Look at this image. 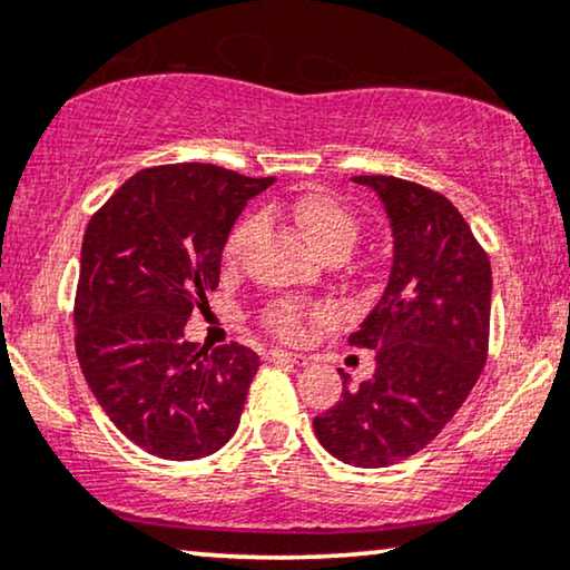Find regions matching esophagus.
<instances>
[{
  "label": "esophagus",
  "instance_id": "obj_1",
  "mask_svg": "<svg viewBox=\"0 0 570 570\" xmlns=\"http://www.w3.org/2000/svg\"><path fill=\"white\" fill-rule=\"evenodd\" d=\"M268 356L273 362H292V364H307L309 360L305 354H294V352H284V348H271Z\"/></svg>",
  "mask_w": 570,
  "mask_h": 570
}]
</instances>
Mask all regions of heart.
Instances as JSON below:
<instances>
[{
    "label": "heart",
    "instance_id": "obj_1",
    "mask_svg": "<svg viewBox=\"0 0 570 570\" xmlns=\"http://www.w3.org/2000/svg\"><path fill=\"white\" fill-rule=\"evenodd\" d=\"M292 216L299 224V229L307 234L313 247L321 253L325 261L328 257H346L348 249L360 239V218L348 210L338 197L328 193H305L292 203ZM261 218L245 216L242 222L229 232L224 242V263L237 265V261L245 255L249 239L255 237ZM263 325L278 338L297 341L305 336L307 328V307L297 299H276L265 307Z\"/></svg>",
    "mask_w": 570,
    "mask_h": 570
}]
</instances>
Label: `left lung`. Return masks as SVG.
I'll return each instance as SVG.
<instances>
[{
	"label": "left lung",
	"mask_w": 570,
	"mask_h": 570,
	"mask_svg": "<svg viewBox=\"0 0 570 570\" xmlns=\"http://www.w3.org/2000/svg\"><path fill=\"white\" fill-rule=\"evenodd\" d=\"M393 226L383 297L348 344L375 352V375L315 416L321 445L344 464L381 469L422 451L474 389L490 346L492 271L484 247L445 195L364 174Z\"/></svg>",
	"instance_id": "8db88e82"
}]
</instances>
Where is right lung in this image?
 I'll return each instance as SVG.
<instances>
[{
    "instance_id": "right-lung-1",
    "label": "right lung",
    "mask_w": 570,
    "mask_h": 570,
    "mask_svg": "<svg viewBox=\"0 0 570 570\" xmlns=\"http://www.w3.org/2000/svg\"><path fill=\"white\" fill-rule=\"evenodd\" d=\"M268 185L216 164L150 166L90 216L75 352L106 416L158 459L210 456L237 430L261 356L237 341L208 352L185 325L208 307L242 208Z\"/></svg>"
}]
</instances>
